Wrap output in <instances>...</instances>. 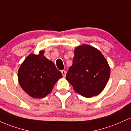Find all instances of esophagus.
<instances>
[{
	"instance_id": "esophagus-1",
	"label": "esophagus",
	"mask_w": 131,
	"mask_h": 131,
	"mask_svg": "<svg viewBox=\"0 0 131 131\" xmlns=\"http://www.w3.org/2000/svg\"><path fill=\"white\" fill-rule=\"evenodd\" d=\"M61 74L63 75V77H65L66 74H67V72H66L64 70H61Z\"/></svg>"
}]
</instances>
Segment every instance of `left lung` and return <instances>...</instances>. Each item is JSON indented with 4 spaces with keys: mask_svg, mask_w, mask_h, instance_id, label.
<instances>
[{
    "mask_svg": "<svg viewBox=\"0 0 131 131\" xmlns=\"http://www.w3.org/2000/svg\"><path fill=\"white\" fill-rule=\"evenodd\" d=\"M110 75L107 61L100 51L89 45L74 50L73 64L66 79L74 91L87 98L97 95L106 86Z\"/></svg>",
    "mask_w": 131,
    "mask_h": 131,
    "instance_id": "1",
    "label": "left lung"
}]
</instances>
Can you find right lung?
<instances>
[{
	"mask_svg": "<svg viewBox=\"0 0 131 131\" xmlns=\"http://www.w3.org/2000/svg\"><path fill=\"white\" fill-rule=\"evenodd\" d=\"M44 52L39 55L31 54L19 68L18 77L19 85L33 98H43L51 92L59 78L61 72L57 70L52 61L43 56Z\"/></svg>",
	"mask_w": 131,
	"mask_h": 131,
	"instance_id": "add662e5",
	"label": "right lung"
}]
</instances>
